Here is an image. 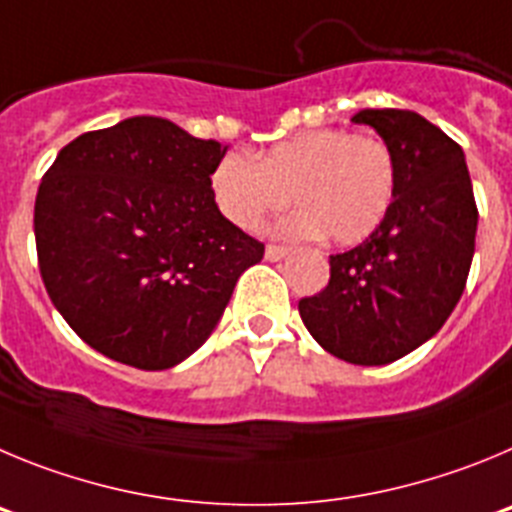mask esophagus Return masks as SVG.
I'll return each instance as SVG.
<instances>
[{
    "label": "esophagus",
    "instance_id": "34e87169",
    "mask_svg": "<svg viewBox=\"0 0 512 512\" xmlns=\"http://www.w3.org/2000/svg\"><path fill=\"white\" fill-rule=\"evenodd\" d=\"M288 247H278V245H267L265 247V260L270 262H280L283 257H288Z\"/></svg>",
    "mask_w": 512,
    "mask_h": 512
}]
</instances>
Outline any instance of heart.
<instances>
[{
    "instance_id": "heart-1",
    "label": "heart",
    "mask_w": 512,
    "mask_h": 512,
    "mask_svg": "<svg viewBox=\"0 0 512 512\" xmlns=\"http://www.w3.org/2000/svg\"><path fill=\"white\" fill-rule=\"evenodd\" d=\"M209 183L219 211L245 232H257L293 196L301 209L278 224V234L357 245L388 216L398 168L380 137L308 130L270 147L260 163L227 153Z\"/></svg>"
}]
</instances>
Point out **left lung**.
<instances>
[{"label": "left lung", "mask_w": 512, "mask_h": 512, "mask_svg": "<svg viewBox=\"0 0 512 512\" xmlns=\"http://www.w3.org/2000/svg\"><path fill=\"white\" fill-rule=\"evenodd\" d=\"M398 168L393 206L329 285L298 303L308 334L352 365H388L428 342L462 298L477 234L464 150L416 112L359 109Z\"/></svg>", "instance_id": "8db88e82"}]
</instances>
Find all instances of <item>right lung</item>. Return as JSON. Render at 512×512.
I'll return each mask as SVG.
<instances>
[{
    "mask_svg": "<svg viewBox=\"0 0 512 512\" xmlns=\"http://www.w3.org/2000/svg\"><path fill=\"white\" fill-rule=\"evenodd\" d=\"M227 145L160 117H130L63 147L35 199L53 306L104 357L181 365L211 336L265 247L211 193Z\"/></svg>",
    "mask_w": 512,
    "mask_h": 512,
    "instance_id": "add662e5",
    "label": "right lung"
}]
</instances>
